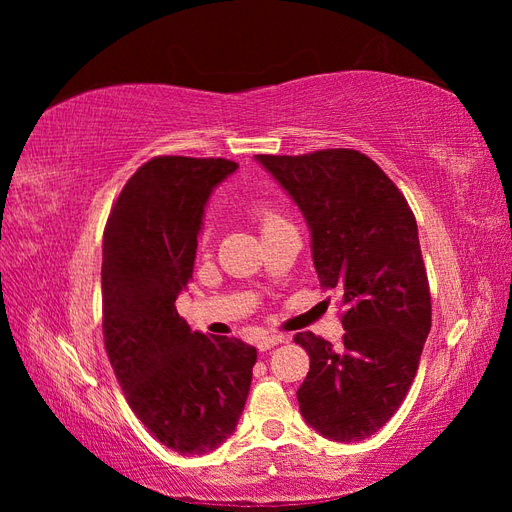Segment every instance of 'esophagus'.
Returning a JSON list of instances; mask_svg holds the SVG:
<instances>
[{
	"instance_id": "1",
	"label": "esophagus",
	"mask_w": 512,
	"mask_h": 512,
	"mask_svg": "<svg viewBox=\"0 0 512 512\" xmlns=\"http://www.w3.org/2000/svg\"><path fill=\"white\" fill-rule=\"evenodd\" d=\"M282 342H284L282 335H262V337H258L256 346H258L260 352H265V350H269V348H273L277 344H282Z\"/></svg>"
}]
</instances>
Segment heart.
Returning <instances> with one entry per match:
<instances>
[{
	"label": "heart",
	"mask_w": 512,
	"mask_h": 512,
	"mask_svg": "<svg viewBox=\"0 0 512 512\" xmlns=\"http://www.w3.org/2000/svg\"><path fill=\"white\" fill-rule=\"evenodd\" d=\"M258 220H260V226H262V230L282 222L280 218H277V215H273V213H269V211H262V213H258Z\"/></svg>",
	"instance_id": "heart-1"
}]
</instances>
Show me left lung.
Listing matches in <instances>:
<instances>
[{"label": "left lung", "mask_w": 512, "mask_h": 512, "mask_svg": "<svg viewBox=\"0 0 512 512\" xmlns=\"http://www.w3.org/2000/svg\"><path fill=\"white\" fill-rule=\"evenodd\" d=\"M299 207L322 288L342 292L344 342L312 331L299 408L333 442H361L406 399L431 329V297L414 215L384 170L354 149L254 156Z\"/></svg>", "instance_id": "obj_1"}]
</instances>
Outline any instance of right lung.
Returning <instances> with one entry per match:
<instances>
[{"mask_svg": "<svg viewBox=\"0 0 512 512\" xmlns=\"http://www.w3.org/2000/svg\"><path fill=\"white\" fill-rule=\"evenodd\" d=\"M239 164L162 156L123 185L102 243V329L132 412L181 455H205L237 429L256 348L192 331L177 297L194 271L213 190Z\"/></svg>", "mask_w": 512, "mask_h": 512, "instance_id": "right-lung-1", "label": "right lung"}]
</instances>
